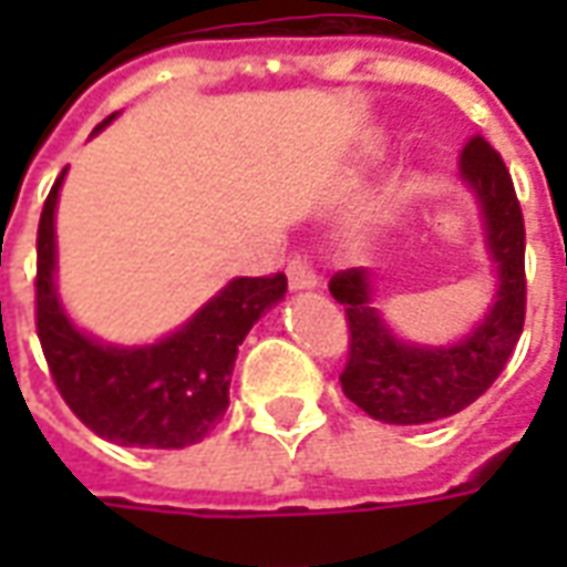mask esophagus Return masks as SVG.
<instances>
[{
    "mask_svg": "<svg viewBox=\"0 0 567 567\" xmlns=\"http://www.w3.org/2000/svg\"><path fill=\"white\" fill-rule=\"evenodd\" d=\"M285 272H288V285H291L295 291H300V288H316V285H319V276H316L312 264H309L303 255H291Z\"/></svg>",
    "mask_w": 567,
    "mask_h": 567,
    "instance_id": "obj_1",
    "label": "esophagus"
}]
</instances>
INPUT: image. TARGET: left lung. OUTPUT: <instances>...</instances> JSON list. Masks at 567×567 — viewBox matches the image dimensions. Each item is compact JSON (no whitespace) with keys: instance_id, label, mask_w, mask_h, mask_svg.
I'll use <instances>...</instances> for the list:
<instances>
[{"instance_id":"1","label":"left lung","mask_w":567,"mask_h":567,"mask_svg":"<svg viewBox=\"0 0 567 567\" xmlns=\"http://www.w3.org/2000/svg\"><path fill=\"white\" fill-rule=\"evenodd\" d=\"M464 182L480 203L486 246L498 264V297L483 324L462 343L410 346L398 340L370 300L368 270L333 272L331 295L343 303L349 355L343 394L389 425H425L455 416L498 380L525 324V224L501 154L480 133L458 157Z\"/></svg>"}]
</instances>
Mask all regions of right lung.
I'll return each mask as SVG.
<instances>
[{"label":"right lung","instance_id":"obj_1","mask_svg":"<svg viewBox=\"0 0 567 567\" xmlns=\"http://www.w3.org/2000/svg\"><path fill=\"white\" fill-rule=\"evenodd\" d=\"M63 175L66 169L44 199L35 236V331L56 392L93 434L117 446L185 450L199 443L230 404L236 349L285 297V272L239 276L161 343L136 349L96 343L66 319L56 300L54 209Z\"/></svg>","mask_w":567,"mask_h":567}]
</instances>
